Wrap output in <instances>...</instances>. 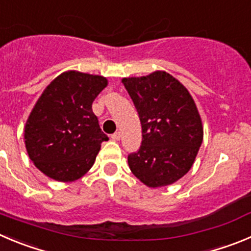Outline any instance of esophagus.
I'll use <instances>...</instances> for the list:
<instances>
[{
    "label": "esophagus",
    "mask_w": 251,
    "mask_h": 251,
    "mask_svg": "<svg viewBox=\"0 0 251 251\" xmlns=\"http://www.w3.org/2000/svg\"><path fill=\"white\" fill-rule=\"evenodd\" d=\"M111 139L114 140V141H119V140L121 139V133L119 132V131H118V132L112 133V135H111Z\"/></svg>",
    "instance_id": "esophagus-1"
}]
</instances>
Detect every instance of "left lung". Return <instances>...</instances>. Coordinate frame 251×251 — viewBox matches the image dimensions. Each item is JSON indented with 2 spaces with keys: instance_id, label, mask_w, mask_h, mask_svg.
<instances>
[{
  "instance_id": "1",
  "label": "left lung",
  "mask_w": 251,
  "mask_h": 251,
  "mask_svg": "<svg viewBox=\"0 0 251 251\" xmlns=\"http://www.w3.org/2000/svg\"><path fill=\"white\" fill-rule=\"evenodd\" d=\"M142 126L141 147L128 154L131 172L151 188L170 186L193 166L203 125L186 86L163 70L124 78Z\"/></svg>"
}]
</instances>
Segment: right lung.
<instances>
[{"label": "right lung", "instance_id": "1", "mask_svg": "<svg viewBox=\"0 0 251 251\" xmlns=\"http://www.w3.org/2000/svg\"><path fill=\"white\" fill-rule=\"evenodd\" d=\"M107 86L101 75L68 70L43 90L25 126V144L32 162L59 182L81 178L93 167L101 131L91 105Z\"/></svg>", "mask_w": 251, "mask_h": 251}]
</instances>
